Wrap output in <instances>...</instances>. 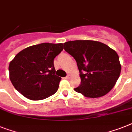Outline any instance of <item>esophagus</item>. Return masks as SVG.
<instances>
[{
	"label": "esophagus",
	"instance_id": "obj_1",
	"mask_svg": "<svg viewBox=\"0 0 132 132\" xmlns=\"http://www.w3.org/2000/svg\"><path fill=\"white\" fill-rule=\"evenodd\" d=\"M70 78H71V76H70V75H69H69H67V76H66V77H65V79H70Z\"/></svg>",
	"mask_w": 132,
	"mask_h": 132
}]
</instances>
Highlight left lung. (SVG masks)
<instances>
[{
  "label": "left lung",
  "mask_w": 132,
  "mask_h": 132,
  "mask_svg": "<svg viewBox=\"0 0 132 132\" xmlns=\"http://www.w3.org/2000/svg\"><path fill=\"white\" fill-rule=\"evenodd\" d=\"M64 49L78 65L81 84L76 92L88 98L103 96L115 86L121 66L117 53L102 42L74 40L64 43Z\"/></svg>",
  "instance_id": "8db88e82"
}]
</instances>
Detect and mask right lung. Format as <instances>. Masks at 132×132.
<instances>
[{
	"mask_svg": "<svg viewBox=\"0 0 132 132\" xmlns=\"http://www.w3.org/2000/svg\"><path fill=\"white\" fill-rule=\"evenodd\" d=\"M63 50L62 43H42L16 54L9 66L10 80L15 89L31 101L56 93L61 78L55 75L53 62Z\"/></svg>",
	"mask_w": 132,
	"mask_h": 132,
	"instance_id": "add662e5",
	"label": "right lung"
}]
</instances>
